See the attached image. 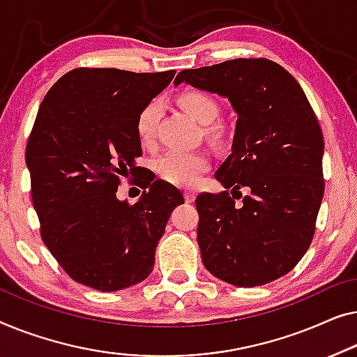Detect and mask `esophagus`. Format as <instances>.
<instances>
[{
	"label": "esophagus",
	"instance_id": "34e87169",
	"mask_svg": "<svg viewBox=\"0 0 357 357\" xmlns=\"http://www.w3.org/2000/svg\"><path fill=\"white\" fill-rule=\"evenodd\" d=\"M184 199H185V202H188V204L194 202V199H195V192H194V190H190V189L184 190Z\"/></svg>",
	"mask_w": 357,
	"mask_h": 357
}]
</instances>
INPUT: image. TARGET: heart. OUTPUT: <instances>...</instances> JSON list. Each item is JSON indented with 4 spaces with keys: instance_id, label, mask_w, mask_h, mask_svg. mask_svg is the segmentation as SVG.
I'll list each match as a JSON object with an SVG mask.
<instances>
[{
    "instance_id": "obj_1",
    "label": "heart",
    "mask_w": 357,
    "mask_h": 357,
    "mask_svg": "<svg viewBox=\"0 0 357 357\" xmlns=\"http://www.w3.org/2000/svg\"><path fill=\"white\" fill-rule=\"evenodd\" d=\"M179 107L190 118L200 124H210L217 118L218 105L208 93L200 90H188L179 93ZM162 105L158 100H152L140 109L135 119V130L142 144H152L157 130ZM210 158L205 152H188V150H169L155 160V169L158 176L167 183L179 188H192L200 174L208 168Z\"/></svg>"
}]
</instances>
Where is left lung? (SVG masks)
<instances>
[{"instance_id":"8db88e82","label":"left lung","mask_w":357,"mask_h":357,"mask_svg":"<svg viewBox=\"0 0 357 357\" xmlns=\"http://www.w3.org/2000/svg\"><path fill=\"white\" fill-rule=\"evenodd\" d=\"M181 82L223 95L238 113L231 153L215 173L233 197L195 199L202 262L229 284H267L291 272L314 239L325 189L317 116L298 80L267 58L184 69Z\"/></svg>"}]
</instances>
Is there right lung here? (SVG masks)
<instances>
[{"instance_id": "obj_1", "label": "right lung", "mask_w": 357, "mask_h": 357, "mask_svg": "<svg viewBox=\"0 0 357 357\" xmlns=\"http://www.w3.org/2000/svg\"><path fill=\"white\" fill-rule=\"evenodd\" d=\"M176 71L77 68L45 95L29 135L26 162L40 236L74 281L109 293L144 281L181 190L135 167L142 155L135 119ZM132 177L137 204L118 201Z\"/></svg>"}]
</instances>
